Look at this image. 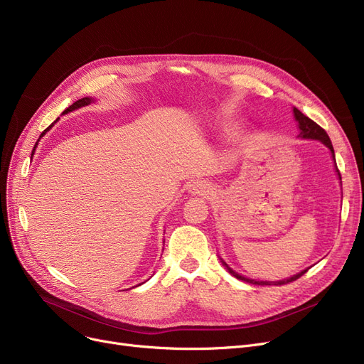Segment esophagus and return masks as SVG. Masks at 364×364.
I'll return each instance as SVG.
<instances>
[{"label":"esophagus","mask_w":364,"mask_h":364,"mask_svg":"<svg viewBox=\"0 0 364 364\" xmlns=\"http://www.w3.org/2000/svg\"><path fill=\"white\" fill-rule=\"evenodd\" d=\"M214 192V187L205 180H195L188 186V193L196 196H209Z\"/></svg>","instance_id":"1"}]
</instances>
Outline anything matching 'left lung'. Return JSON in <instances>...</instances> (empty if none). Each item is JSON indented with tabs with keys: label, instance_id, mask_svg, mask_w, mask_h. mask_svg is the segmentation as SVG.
<instances>
[{
	"label": "left lung",
	"instance_id": "8db88e82",
	"mask_svg": "<svg viewBox=\"0 0 364 364\" xmlns=\"http://www.w3.org/2000/svg\"><path fill=\"white\" fill-rule=\"evenodd\" d=\"M292 112H294V118H295L296 125H298V129H299L298 137L302 139V140H317V141H320L323 146H326V147L329 149L331 155H332V159H333L335 172H336V176H338V178H339V183H341V186H342L341 174H339L338 166H336V161H335L333 146H332V141H331L329 136L326 134V131H324L321 127H318V125H317L314 121H311L309 117H305V114H304L301 110H298L296 107H294ZM220 261H221V264L225 267V270H227L228 273H230L232 276H235L236 279L243 280V282H246V283H251V284H258V286L289 283V282H294V280L299 279L304 273H307V270H309V269H305V270H302V272H299V273H296V274H294V276H291V277H286V279H282V280H257V279H251V277H246V276L239 274L237 272H235V270L232 269V267H228V264H227L221 257H220Z\"/></svg>",
	"mask_w": 364,
	"mask_h": 364
}]
</instances>
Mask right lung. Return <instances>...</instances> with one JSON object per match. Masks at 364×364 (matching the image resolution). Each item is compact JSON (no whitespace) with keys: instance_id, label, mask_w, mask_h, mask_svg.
Returning a JSON list of instances; mask_svg holds the SVG:
<instances>
[{"instance_id":"right-lung-1","label":"right lung","mask_w":364,"mask_h":364,"mask_svg":"<svg viewBox=\"0 0 364 364\" xmlns=\"http://www.w3.org/2000/svg\"><path fill=\"white\" fill-rule=\"evenodd\" d=\"M91 103H95V99H92V97H84V99H80V100H76L73 105H70L66 110H63V113L62 114H65V113H69V112H73V110H78V109H81V107H85V106H88V105H91ZM57 121H59V118H57L47 129H44L43 132H41V136H40V139H38L36 140V143H35V146H33V150H32V155H33V153H35V149L38 147V143H40V140L46 136V134H47V131H50L53 127H54V124L57 122ZM144 283V282H143ZM140 286V284H139Z\"/></svg>"}]
</instances>
